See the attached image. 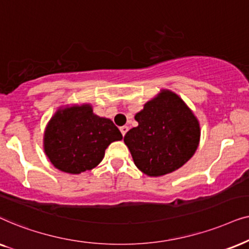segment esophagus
I'll use <instances>...</instances> for the list:
<instances>
[{"label":"esophagus","mask_w":249,"mask_h":249,"mask_svg":"<svg viewBox=\"0 0 249 249\" xmlns=\"http://www.w3.org/2000/svg\"><path fill=\"white\" fill-rule=\"evenodd\" d=\"M119 130H121L123 137H124V135L126 134V132L128 131V126H126V125H124V126H122L121 128H119Z\"/></svg>","instance_id":"1"}]
</instances>
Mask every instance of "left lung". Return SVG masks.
<instances>
[{
	"instance_id": "obj_1",
	"label": "left lung",
	"mask_w": 249,
	"mask_h": 249,
	"mask_svg": "<svg viewBox=\"0 0 249 249\" xmlns=\"http://www.w3.org/2000/svg\"><path fill=\"white\" fill-rule=\"evenodd\" d=\"M134 118L139 125L125 134L124 142L135 166L149 177L178 170L196 152L199 123L173 92L161 90Z\"/></svg>"
}]
</instances>
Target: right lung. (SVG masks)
<instances>
[{"instance_id":"right-lung-1","label":"right lung","mask_w":249,"mask_h":249,"mask_svg":"<svg viewBox=\"0 0 249 249\" xmlns=\"http://www.w3.org/2000/svg\"><path fill=\"white\" fill-rule=\"evenodd\" d=\"M123 135L110 119L93 114L91 105L59 109L44 132V151L53 166L79 174L94 168L111 142Z\"/></svg>"}]
</instances>
